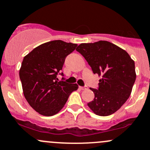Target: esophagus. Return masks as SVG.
<instances>
[{"instance_id": "1", "label": "esophagus", "mask_w": 150, "mask_h": 150, "mask_svg": "<svg viewBox=\"0 0 150 150\" xmlns=\"http://www.w3.org/2000/svg\"><path fill=\"white\" fill-rule=\"evenodd\" d=\"M79 88H80L81 90H86L88 89V86L85 85V86H83V87H79Z\"/></svg>"}]
</instances>
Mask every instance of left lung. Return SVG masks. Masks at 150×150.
I'll return each mask as SVG.
<instances>
[{
  "label": "left lung",
  "instance_id": "1",
  "mask_svg": "<svg viewBox=\"0 0 150 150\" xmlns=\"http://www.w3.org/2000/svg\"><path fill=\"white\" fill-rule=\"evenodd\" d=\"M76 50L93 74L102 76L97 89L90 88L95 97L88 107L101 116L114 113L130 96L136 78L135 62L126 51L108 41L82 43Z\"/></svg>",
  "mask_w": 150,
  "mask_h": 150
}]
</instances>
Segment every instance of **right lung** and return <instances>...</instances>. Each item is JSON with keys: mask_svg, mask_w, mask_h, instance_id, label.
Segmentation results:
<instances>
[{"mask_svg": "<svg viewBox=\"0 0 150 150\" xmlns=\"http://www.w3.org/2000/svg\"><path fill=\"white\" fill-rule=\"evenodd\" d=\"M77 44L53 40L34 48L23 58L19 75L24 96L30 106L40 114L51 116L66 103L77 84L58 82L65 57ZM62 79H64L62 78Z\"/></svg>", "mask_w": 150, "mask_h": 150, "instance_id": "right-lung-1", "label": "right lung"}]
</instances>
